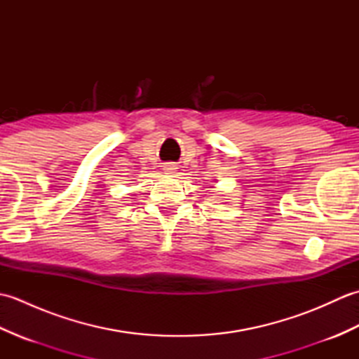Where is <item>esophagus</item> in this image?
Returning <instances> with one entry per match:
<instances>
[{"label": "esophagus", "mask_w": 359, "mask_h": 359, "mask_svg": "<svg viewBox=\"0 0 359 359\" xmlns=\"http://www.w3.org/2000/svg\"><path fill=\"white\" fill-rule=\"evenodd\" d=\"M163 170H165L168 174H171V172H174L175 170H177V168H175L172 163H168V165H165Z\"/></svg>", "instance_id": "34e87169"}]
</instances>
